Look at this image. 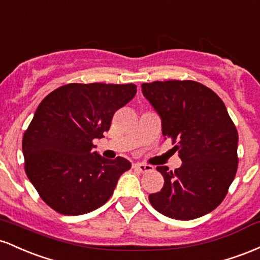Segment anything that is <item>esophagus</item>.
Returning a JSON list of instances; mask_svg holds the SVG:
<instances>
[{
  "label": "esophagus",
  "instance_id": "1",
  "mask_svg": "<svg viewBox=\"0 0 260 260\" xmlns=\"http://www.w3.org/2000/svg\"><path fill=\"white\" fill-rule=\"evenodd\" d=\"M134 168H135L136 171L141 172V173H145V172L152 171V166L145 165V163H136V165L134 166Z\"/></svg>",
  "mask_w": 260,
  "mask_h": 260
}]
</instances>
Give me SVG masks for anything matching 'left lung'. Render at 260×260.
Wrapping results in <instances>:
<instances>
[{
  "mask_svg": "<svg viewBox=\"0 0 260 260\" xmlns=\"http://www.w3.org/2000/svg\"><path fill=\"white\" fill-rule=\"evenodd\" d=\"M141 88L183 162L176 171L157 167L165 184L150 194L151 205L176 220L209 214L222 203L238 168V133L223 102L191 80L154 81Z\"/></svg>",
  "mask_w": 260,
  "mask_h": 260,
  "instance_id": "obj_1",
  "label": "left lung"
}]
</instances>
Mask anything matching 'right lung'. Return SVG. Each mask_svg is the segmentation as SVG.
<instances>
[{
  "label": "right lung",
  "mask_w": 260,
  "mask_h": 260,
  "mask_svg": "<svg viewBox=\"0 0 260 260\" xmlns=\"http://www.w3.org/2000/svg\"><path fill=\"white\" fill-rule=\"evenodd\" d=\"M135 94L134 83H69L43 99L22 148L25 173L46 205L76 216L109 200L131 163L93 152V140L103 138L114 113Z\"/></svg>",
  "instance_id": "add662e5"
}]
</instances>
